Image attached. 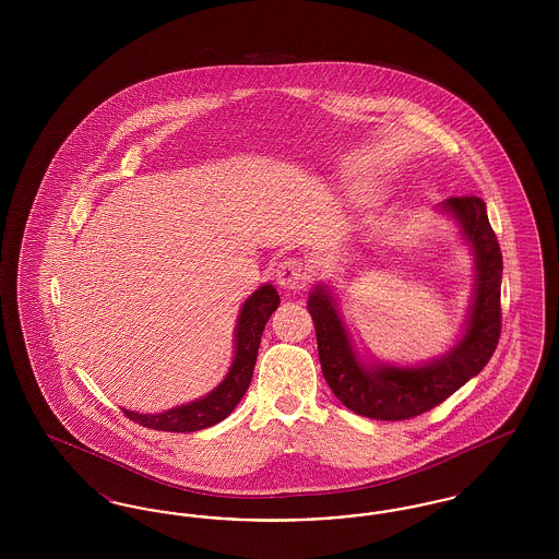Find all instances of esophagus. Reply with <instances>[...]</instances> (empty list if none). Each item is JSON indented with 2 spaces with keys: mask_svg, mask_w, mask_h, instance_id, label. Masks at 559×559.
Returning <instances> with one entry per match:
<instances>
[{
  "mask_svg": "<svg viewBox=\"0 0 559 559\" xmlns=\"http://www.w3.org/2000/svg\"><path fill=\"white\" fill-rule=\"evenodd\" d=\"M308 278V267L299 258H285L276 264V281L285 289H299Z\"/></svg>",
  "mask_w": 559,
  "mask_h": 559,
  "instance_id": "obj_1",
  "label": "esophagus"
}]
</instances>
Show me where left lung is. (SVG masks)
Returning a JSON list of instances; mask_svg holds the SVG:
<instances>
[{
    "instance_id": "8db88e82",
    "label": "left lung",
    "mask_w": 559,
    "mask_h": 559,
    "mask_svg": "<svg viewBox=\"0 0 559 559\" xmlns=\"http://www.w3.org/2000/svg\"><path fill=\"white\" fill-rule=\"evenodd\" d=\"M442 212L461 224L474 249L476 289L461 342L440 358L419 367L360 362L333 293L324 285L310 293L308 310L317 329L322 374L344 406L362 417L402 421L431 411L476 377L499 344L503 255L486 203L479 197H451Z\"/></svg>"
}]
</instances>
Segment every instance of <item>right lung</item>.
I'll return each instance as SVG.
<instances>
[{
  "label": "right lung",
  "instance_id": "obj_1",
  "mask_svg": "<svg viewBox=\"0 0 559 559\" xmlns=\"http://www.w3.org/2000/svg\"><path fill=\"white\" fill-rule=\"evenodd\" d=\"M278 304H281V297L272 285H262L251 297H247L237 320L235 358H233L230 371L207 396L169 408L165 413H157V415H142V413L123 408L126 417L148 429L180 431V433L199 431L226 419L235 411V406L239 404L251 383L264 326L267 319L272 317V312L278 308Z\"/></svg>",
  "mask_w": 559,
  "mask_h": 559
}]
</instances>
